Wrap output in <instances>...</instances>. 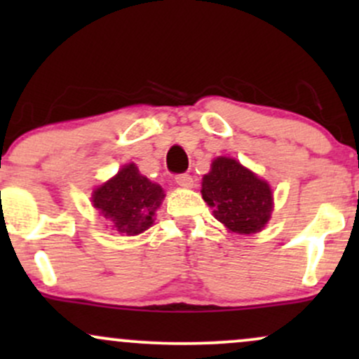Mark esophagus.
Wrapping results in <instances>:
<instances>
[{"label": "esophagus", "mask_w": 359, "mask_h": 359, "mask_svg": "<svg viewBox=\"0 0 359 359\" xmlns=\"http://www.w3.org/2000/svg\"><path fill=\"white\" fill-rule=\"evenodd\" d=\"M175 182L179 184L180 187H185V189H191L192 185H194L192 177L189 175V174H180V175H177V177H175Z\"/></svg>", "instance_id": "obj_1"}]
</instances>
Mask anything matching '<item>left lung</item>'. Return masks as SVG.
I'll list each match as a JSON object with an SVG mask.
<instances>
[{"instance_id": "obj_1", "label": "left lung", "mask_w": 359, "mask_h": 359, "mask_svg": "<svg viewBox=\"0 0 359 359\" xmlns=\"http://www.w3.org/2000/svg\"><path fill=\"white\" fill-rule=\"evenodd\" d=\"M203 199L212 214L231 233L262 231L273 211V194L266 180L229 156L212 160L203 177Z\"/></svg>"}]
</instances>
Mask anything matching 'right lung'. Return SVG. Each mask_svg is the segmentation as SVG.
I'll list each match as a JSON object with an SVG mask.
<instances>
[{
    "instance_id": "add662e5",
    "label": "right lung",
    "mask_w": 359,
    "mask_h": 359,
    "mask_svg": "<svg viewBox=\"0 0 359 359\" xmlns=\"http://www.w3.org/2000/svg\"><path fill=\"white\" fill-rule=\"evenodd\" d=\"M163 197L165 194L158 184L140 174L135 163H128L113 179L94 189L93 205L118 233L135 236L154 224L155 211Z\"/></svg>"
}]
</instances>
